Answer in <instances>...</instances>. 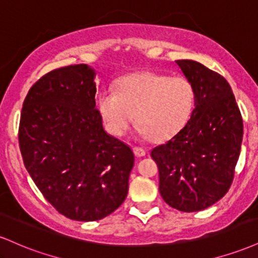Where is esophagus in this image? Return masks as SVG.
Here are the masks:
<instances>
[{
	"label": "esophagus",
	"instance_id": "obj_1",
	"mask_svg": "<svg viewBox=\"0 0 258 258\" xmlns=\"http://www.w3.org/2000/svg\"><path fill=\"white\" fill-rule=\"evenodd\" d=\"M133 153H135L136 156H138V158H143V156H146L147 154L146 150L141 147H133Z\"/></svg>",
	"mask_w": 258,
	"mask_h": 258
}]
</instances>
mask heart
Wrapping results in <instances>:
<instances>
[{"label": "heart", "instance_id": "b5f03b06", "mask_svg": "<svg viewBox=\"0 0 258 258\" xmlns=\"http://www.w3.org/2000/svg\"><path fill=\"white\" fill-rule=\"evenodd\" d=\"M194 88L183 76L168 78L150 72L131 74L116 91L104 90L98 97L99 111L108 131L125 135L133 120L138 137L156 141L170 138L185 125L194 108Z\"/></svg>", "mask_w": 258, "mask_h": 258}]
</instances>
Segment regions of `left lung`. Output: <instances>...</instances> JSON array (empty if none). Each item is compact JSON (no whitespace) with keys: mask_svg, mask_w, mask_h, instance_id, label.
I'll list each match as a JSON object with an SVG mask.
<instances>
[{"mask_svg":"<svg viewBox=\"0 0 258 258\" xmlns=\"http://www.w3.org/2000/svg\"><path fill=\"white\" fill-rule=\"evenodd\" d=\"M194 88L190 119L150 153L159 190L173 209L195 212L214 205L233 182L240 155L242 119L227 80L195 60L176 61Z\"/></svg>","mask_w":258,"mask_h":258,"instance_id":"left-lung-1","label":"left lung"}]
</instances>
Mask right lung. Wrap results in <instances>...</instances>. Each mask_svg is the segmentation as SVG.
<instances>
[{
  "label": "right lung",
  "instance_id": "obj_1",
  "mask_svg": "<svg viewBox=\"0 0 258 258\" xmlns=\"http://www.w3.org/2000/svg\"><path fill=\"white\" fill-rule=\"evenodd\" d=\"M96 72L87 64L46 74L29 91L19 147L32 180L70 220L106 217L128 193L135 155L104 131L96 105Z\"/></svg>",
  "mask_w": 258,
  "mask_h": 258
}]
</instances>
